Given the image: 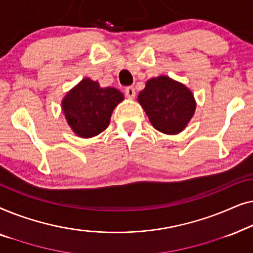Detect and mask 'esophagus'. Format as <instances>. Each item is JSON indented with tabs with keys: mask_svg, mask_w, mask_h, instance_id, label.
I'll return each mask as SVG.
<instances>
[{
	"mask_svg": "<svg viewBox=\"0 0 253 253\" xmlns=\"http://www.w3.org/2000/svg\"><path fill=\"white\" fill-rule=\"evenodd\" d=\"M124 93H126V96L129 99H133L136 96V89H134L133 86H127L124 89Z\"/></svg>",
	"mask_w": 253,
	"mask_h": 253,
	"instance_id": "obj_1",
	"label": "esophagus"
}]
</instances>
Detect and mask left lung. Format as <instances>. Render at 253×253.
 I'll use <instances>...</instances> for the list:
<instances>
[{
    "label": "left lung",
    "instance_id": "1",
    "mask_svg": "<svg viewBox=\"0 0 253 253\" xmlns=\"http://www.w3.org/2000/svg\"><path fill=\"white\" fill-rule=\"evenodd\" d=\"M138 102L154 129L167 134H177L184 130L196 110L192 92L167 76L147 81L138 95Z\"/></svg>",
    "mask_w": 253,
    "mask_h": 253
}]
</instances>
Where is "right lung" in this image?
Wrapping results in <instances>:
<instances>
[{
	"label": "right lung",
	"instance_id": "add662e5",
	"mask_svg": "<svg viewBox=\"0 0 253 253\" xmlns=\"http://www.w3.org/2000/svg\"><path fill=\"white\" fill-rule=\"evenodd\" d=\"M123 99L119 89L102 88L98 82L84 78L62 100V110L78 137L91 138L108 127L114 108Z\"/></svg>",
	"mask_w": 253,
	"mask_h": 253
}]
</instances>
